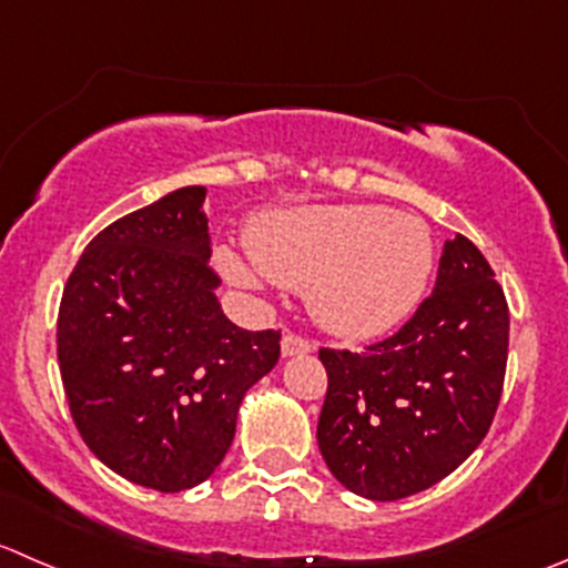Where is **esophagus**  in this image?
Listing matches in <instances>:
<instances>
[{"instance_id":"obj_1","label":"esophagus","mask_w":568,"mask_h":568,"mask_svg":"<svg viewBox=\"0 0 568 568\" xmlns=\"http://www.w3.org/2000/svg\"><path fill=\"white\" fill-rule=\"evenodd\" d=\"M313 349L311 341H305L302 335H294V333H285L283 341H280V352H283V357H294V355H307V352Z\"/></svg>"}]
</instances>
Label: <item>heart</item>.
<instances>
[{
  "instance_id": "1",
  "label": "heart",
  "mask_w": 568,
  "mask_h": 568,
  "mask_svg": "<svg viewBox=\"0 0 568 568\" xmlns=\"http://www.w3.org/2000/svg\"><path fill=\"white\" fill-rule=\"evenodd\" d=\"M246 252L266 280L307 291L313 322L346 341L399 327L422 302L436 263L430 227L379 205L263 213L246 230ZM216 263L230 283H261L235 252L219 250Z\"/></svg>"
}]
</instances>
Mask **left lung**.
Wrapping results in <instances>:
<instances>
[{"mask_svg": "<svg viewBox=\"0 0 568 568\" xmlns=\"http://www.w3.org/2000/svg\"><path fill=\"white\" fill-rule=\"evenodd\" d=\"M508 302L483 252L444 244L436 288L366 352L322 349L318 449L335 480L374 503L453 475L486 438L508 363Z\"/></svg>", "mask_w": 568, "mask_h": 568, "instance_id": "8db88e82", "label": "left lung"}]
</instances>
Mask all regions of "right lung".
Returning <instances> with one entry per match:
<instances>
[{
  "mask_svg": "<svg viewBox=\"0 0 568 568\" xmlns=\"http://www.w3.org/2000/svg\"><path fill=\"white\" fill-rule=\"evenodd\" d=\"M205 194L189 185L104 227L77 261L58 313V363L82 442L135 486L205 483L235 438L246 390L280 333L224 316Z\"/></svg>",
  "mask_w": 568,
  "mask_h": 568,
  "instance_id": "1",
  "label": "right lung"
}]
</instances>
